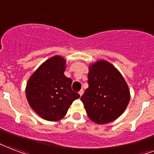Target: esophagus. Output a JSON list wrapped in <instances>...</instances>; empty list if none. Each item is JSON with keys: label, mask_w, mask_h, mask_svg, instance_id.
Here are the masks:
<instances>
[{"label": "esophagus", "mask_w": 154, "mask_h": 154, "mask_svg": "<svg viewBox=\"0 0 154 154\" xmlns=\"http://www.w3.org/2000/svg\"><path fill=\"white\" fill-rule=\"evenodd\" d=\"M83 93H84V90H82H82H80V91H79L80 96H82V94H83Z\"/></svg>", "instance_id": "obj_1"}]
</instances>
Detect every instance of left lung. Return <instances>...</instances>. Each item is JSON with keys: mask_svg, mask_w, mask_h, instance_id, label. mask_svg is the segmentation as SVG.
Here are the masks:
<instances>
[{"mask_svg": "<svg viewBox=\"0 0 154 154\" xmlns=\"http://www.w3.org/2000/svg\"><path fill=\"white\" fill-rule=\"evenodd\" d=\"M88 85L81 100L89 118L96 124L114 121L121 116L130 99V92L120 72L109 62L92 64Z\"/></svg>", "mask_w": 154, "mask_h": 154, "instance_id": "8db88e82", "label": "left lung"}]
</instances>
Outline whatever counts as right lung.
<instances>
[{
    "instance_id": "add662e5",
    "label": "right lung",
    "mask_w": 154,
    "mask_h": 154,
    "mask_svg": "<svg viewBox=\"0 0 154 154\" xmlns=\"http://www.w3.org/2000/svg\"><path fill=\"white\" fill-rule=\"evenodd\" d=\"M65 60L56 56L41 64L28 80L26 94L31 108L49 121L61 119L72 102L80 98L72 90V79L64 76Z\"/></svg>"
}]
</instances>
